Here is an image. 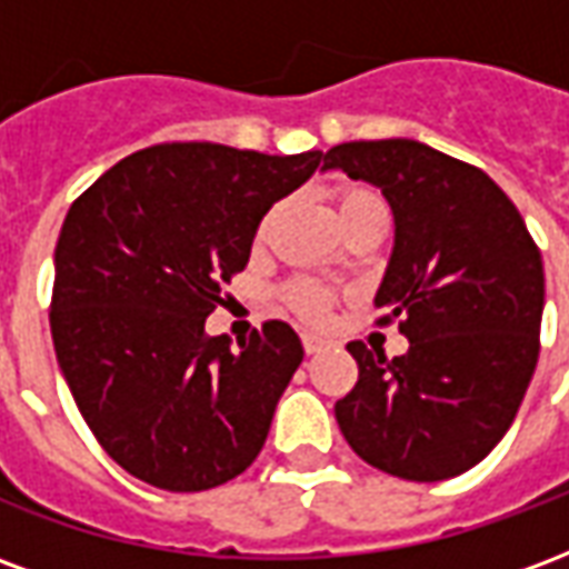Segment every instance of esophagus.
Returning <instances> with one entry per match:
<instances>
[{
	"mask_svg": "<svg viewBox=\"0 0 569 569\" xmlns=\"http://www.w3.org/2000/svg\"><path fill=\"white\" fill-rule=\"evenodd\" d=\"M301 345H305V353H308V357H313V353L326 350V347H329V341H326V338H320V335H301Z\"/></svg>",
	"mask_w": 569,
	"mask_h": 569,
	"instance_id": "1",
	"label": "esophagus"
}]
</instances>
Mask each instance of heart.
Returning <instances> with one entry per match:
<instances>
[{"label":"heart","mask_w":569,"mask_h":569,"mask_svg":"<svg viewBox=\"0 0 569 569\" xmlns=\"http://www.w3.org/2000/svg\"><path fill=\"white\" fill-rule=\"evenodd\" d=\"M371 200H378V198H375L371 191H366V188H345V191L338 194V219L345 222L350 212H357L359 207H366V203H371ZM271 219H273V212L264 219V222H261L259 234L268 231ZM289 301H292V308H296L298 313L310 322H322L326 320V313H329V292L313 283L292 286V289H289Z\"/></svg>","instance_id":"heart-1"}]
</instances>
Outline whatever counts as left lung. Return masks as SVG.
<instances>
[{
    "mask_svg": "<svg viewBox=\"0 0 569 569\" xmlns=\"http://www.w3.org/2000/svg\"><path fill=\"white\" fill-rule=\"evenodd\" d=\"M322 170L369 182L390 203L393 249L375 308L408 338L393 359L347 345L359 381L335 406L338 427L390 476H460L512 427L537 369V243L488 173L427 142H345L326 151Z\"/></svg>",
    "mask_w": 569,
    "mask_h": 569,
    "instance_id": "1",
    "label": "left lung"
}]
</instances>
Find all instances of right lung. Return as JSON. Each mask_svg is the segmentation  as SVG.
Segmentation results:
<instances>
[{
	"label": "right lung",
	"instance_id": "1",
	"mask_svg": "<svg viewBox=\"0 0 569 569\" xmlns=\"http://www.w3.org/2000/svg\"><path fill=\"white\" fill-rule=\"evenodd\" d=\"M320 161L322 151L151 146L69 207L51 338L81 418L130 476L194 493L259 457L305 347L280 320L237 350L203 322L219 286L247 268L264 212Z\"/></svg>",
	"mask_w": 569,
	"mask_h": 569
}]
</instances>
